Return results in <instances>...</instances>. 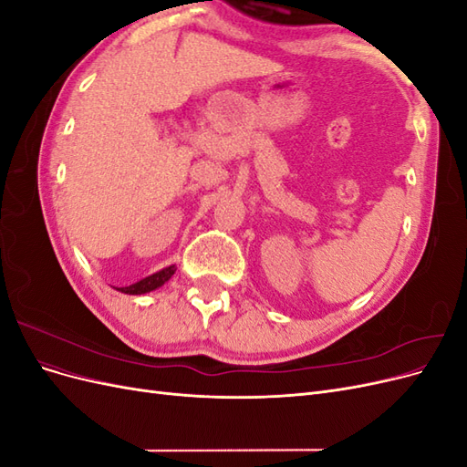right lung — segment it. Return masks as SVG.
<instances>
[{
  "instance_id": "right-lung-1",
  "label": "right lung",
  "mask_w": 467,
  "mask_h": 467,
  "mask_svg": "<svg viewBox=\"0 0 467 467\" xmlns=\"http://www.w3.org/2000/svg\"><path fill=\"white\" fill-rule=\"evenodd\" d=\"M175 271H177L175 265L165 266V268H161L160 273H153V275H150V276H146V278H142V280L134 282V285H130V286H122V288H117V290H120V292H124V294H132V296L146 294V292H151V290H155V288L163 286L165 282L175 275Z\"/></svg>"
}]
</instances>
